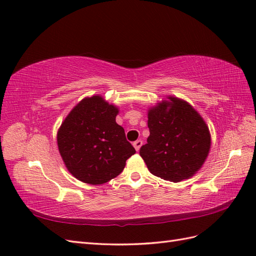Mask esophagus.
<instances>
[{
    "instance_id": "esophagus-1",
    "label": "esophagus",
    "mask_w": 256,
    "mask_h": 256,
    "mask_svg": "<svg viewBox=\"0 0 256 256\" xmlns=\"http://www.w3.org/2000/svg\"><path fill=\"white\" fill-rule=\"evenodd\" d=\"M142 144H143V142L140 140H135V142L133 143V146H134V148L136 150V152H138L140 150V146H142Z\"/></svg>"
}]
</instances>
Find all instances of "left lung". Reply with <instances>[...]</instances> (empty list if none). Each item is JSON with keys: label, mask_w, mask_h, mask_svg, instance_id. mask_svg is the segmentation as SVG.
Instances as JSON below:
<instances>
[{"label": "left lung", "mask_w": 256, "mask_h": 256, "mask_svg": "<svg viewBox=\"0 0 256 256\" xmlns=\"http://www.w3.org/2000/svg\"><path fill=\"white\" fill-rule=\"evenodd\" d=\"M150 136L140 155L154 176L172 182L192 178L202 167L211 148L204 118L180 98L167 96L148 110Z\"/></svg>", "instance_id": "8db88e82"}]
</instances>
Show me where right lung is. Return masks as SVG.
I'll return each mask as SVG.
<instances>
[{
  "label": "right lung",
  "mask_w": 256,
  "mask_h": 256,
  "mask_svg": "<svg viewBox=\"0 0 256 256\" xmlns=\"http://www.w3.org/2000/svg\"><path fill=\"white\" fill-rule=\"evenodd\" d=\"M118 108L100 94L86 96L64 118L57 145L64 166L78 180L102 184L116 178L135 150L116 121Z\"/></svg>",
  "instance_id": "obj_1"
}]
</instances>
